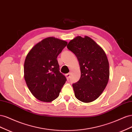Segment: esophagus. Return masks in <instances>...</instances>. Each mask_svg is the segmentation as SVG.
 Wrapping results in <instances>:
<instances>
[{
    "label": "esophagus",
    "mask_w": 132,
    "mask_h": 132,
    "mask_svg": "<svg viewBox=\"0 0 132 132\" xmlns=\"http://www.w3.org/2000/svg\"><path fill=\"white\" fill-rule=\"evenodd\" d=\"M65 77H66V78H67V80H69V78H70V73L67 74L65 75Z\"/></svg>",
    "instance_id": "esophagus-1"
}]
</instances>
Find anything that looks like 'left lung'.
<instances>
[{
	"label": "left lung",
	"instance_id": "left-lung-1",
	"mask_svg": "<svg viewBox=\"0 0 132 132\" xmlns=\"http://www.w3.org/2000/svg\"><path fill=\"white\" fill-rule=\"evenodd\" d=\"M68 49L75 54L80 68L81 77L73 84L75 96L81 102L97 99L109 81V63L105 52L88 36H77L68 43Z\"/></svg>",
	"mask_w": 132,
	"mask_h": 132
}]
</instances>
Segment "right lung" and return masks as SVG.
Wrapping results in <instances>:
<instances>
[{"instance_id":"right-lung-1","label":"right lung","mask_w":132,"mask_h":132,"mask_svg":"<svg viewBox=\"0 0 132 132\" xmlns=\"http://www.w3.org/2000/svg\"><path fill=\"white\" fill-rule=\"evenodd\" d=\"M67 42L53 37L37 43L28 53L24 63V78L28 88L39 101L50 102L57 98L65 77L59 71L57 61Z\"/></svg>"}]
</instances>
